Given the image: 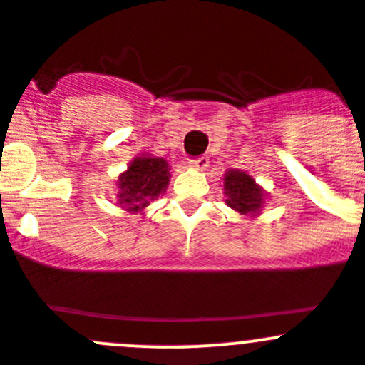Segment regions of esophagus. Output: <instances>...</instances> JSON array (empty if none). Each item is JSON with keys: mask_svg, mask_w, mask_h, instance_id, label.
Returning a JSON list of instances; mask_svg holds the SVG:
<instances>
[{"mask_svg": "<svg viewBox=\"0 0 365 365\" xmlns=\"http://www.w3.org/2000/svg\"><path fill=\"white\" fill-rule=\"evenodd\" d=\"M190 168L193 170H199V172H204V170L207 168V165H210V161H207V158H199V159H192V161L188 163Z\"/></svg>", "mask_w": 365, "mask_h": 365, "instance_id": "34e87169", "label": "esophagus"}]
</instances>
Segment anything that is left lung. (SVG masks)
Masks as SVG:
<instances>
[{
  "mask_svg": "<svg viewBox=\"0 0 365 365\" xmlns=\"http://www.w3.org/2000/svg\"><path fill=\"white\" fill-rule=\"evenodd\" d=\"M225 204L244 217H258L269 193L244 170H227L224 173Z\"/></svg>",
  "mask_w": 365,
  "mask_h": 365,
  "instance_id": "1",
  "label": "left lung"
}]
</instances>
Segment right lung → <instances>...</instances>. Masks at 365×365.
I'll return each mask as SVG.
<instances>
[{
	"label": "right lung",
	"mask_w": 365,
	"mask_h": 365,
	"mask_svg": "<svg viewBox=\"0 0 365 365\" xmlns=\"http://www.w3.org/2000/svg\"><path fill=\"white\" fill-rule=\"evenodd\" d=\"M170 165L166 159L143 152L128 163L127 170L116 179V204L134 215L145 210L166 192L170 182Z\"/></svg>",
	"instance_id": "1"
}]
</instances>
